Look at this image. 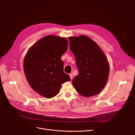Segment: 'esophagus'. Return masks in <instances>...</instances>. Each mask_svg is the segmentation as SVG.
<instances>
[{
    "label": "esophagus",
    "instance_id": "esophagus-1",
    "mask_svg": "<svg viewBox=\"0 0 135 135\" xmlns=\"http://www.w3.org/2000/svg\"><path fill=\"white\" fill-rule=\"evenodd\" d=\"M69 76H70V79L72 80L73 78V75L72 74H69Z\"/></svg>",
    "mask_w": 135,
    "mask_h": 135
}]
</instances>
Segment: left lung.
<instances>
[{"instance_id":"8db88e82","label":"left lung","mask_w":135,"mask_h":135,"mask_svg":"<svg viewBox=\"0 0 135 135\" xmlns=\"http://www.w3.org/2000/svg\"><path fill=\"white\" fill-rule=\"evenodd\" d=\"M68 39L79 72L73 80V85L85 97L98 94L105 86L109 73L105 54L97 43L85 35Z\"/></svg>"}]
</instances>
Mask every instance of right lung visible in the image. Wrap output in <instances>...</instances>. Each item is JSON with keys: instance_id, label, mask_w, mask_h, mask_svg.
<instances>
[{"instance_id": "right-lung-1", "label": "right lung", "mask_w": 135, "mask_h": 135, "mask_svg": "<svg viewBox=\"0 0 135 135\" xmlns=\"http://www.w3.org/2000/svg\"><path fill=\"white\" fill-rule=\"evenodd\" d=\"M68 44L65 38L46 36L35 43L25 57L23 69L28 83L46 98L57 95L61 84L70 80L64 72V63L61 59Z\"/></svg>"}]
</instances>
